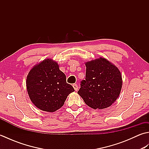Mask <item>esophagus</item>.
<instances>
[{"mask_svg": "<svg viewBox=\"0 0 149 149\" xmlns=\"http://www.w3.org/2000/svg\"><path fill=\"white\" fill-rule=\"evenodd\" d=\"M73 87H74V90H75V91H76L78 90V86H77V85L76 84H73Z\"/></svg>", "mask_w": 149, "mask_h": 149, "instance_id": "obj_1", "label": "esophagus"}]
</instances>
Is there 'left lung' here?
<instances>
[{
  "mask_svg": "<svg viewBox=\"0 0 149 149\" xmlns=\"http://www.w3.org/2000/svg\"><path fill=\"white\" fill-rule=\"evenodd\" d=\"M86 77L81 81L77 93L95 109L110 106L121 91L122 79L119 70L102 58L86 63Z\"/></svg>",
  "mask_w": 149,
  "mask_h": 149,
  "instance_id": "left-lung-1",
  "label": "left lung"
}]
</instances>
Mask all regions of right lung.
<instances>
[{
  "mask_svg": "<svg viewBox=\"0 0 149 149\" xmlns=\"http://www.w3.org/2000/svg\"><path fill=\"white\" fill-rule=\"evenodd\" d=\"M28 94L38 108L54 112L61 107L68 95L74 91L66 83V75L58 63L47 59L31 69L27 75Z\"/></svg>",
  "mask_w": 149,
  "mask_h": 149,
  "instance_id": "1",
  "label": "right lung"
}]
</instances>
